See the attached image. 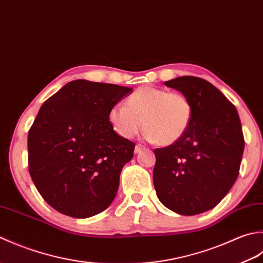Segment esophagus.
Listing matches in <instances>:
<instances>
[{
	"label": "esophagus",
	"instance_id": "obj_1",
	"mask_svg": "<svg viewBox=\"0 0 263 263\" xmlns=\"http://www.w3.org/2000/svg\"><path fill=\"white\" fill-rule=\"evenodd\" d=\"M145 148L143 145H139V144H137V145L135 146V153H139L141 151H143V149Z\"/></svg>",
	"mask_w": 263,
	"mask_h": 263
}]
</instances>
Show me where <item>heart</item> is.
Masks as SVG:
<instances>
[{
  "label": "heart",
  "instance_id": "b5f03b06",
  "mask_svg": "<svg viewBox=\"0 0 263 263\" xmlns=\"http://www.w3.org/2000/svg\"><path fill=\"white\" fill-rule=\"evenodd\" d=\"M193 118V105L187 96L153 86L137 88L125 101L109 111V121L117 134L133 138L141 130L144 138L171 145L185 135Z\"/></svg>",
  "mask_w": 263,
  "mask_h": 263
}]
</instances>
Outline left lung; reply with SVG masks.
<instances>
[{"mask_svg":"<svg viewBox=\"0 0 263 263\" xmlns=\"http://www.w3.org/2000/svg\"><path fill=\"white\" fill-rule=\"evenodd\" d=\"M193 105L190 128L178 142L155 148L153 183L160 202L176 213L211 210L236 181L244 136L236 108L206 80L183 76L164 82Z\"/></svg>","mask_w":263,"mask_h":263,"instance_id":"8db88e82","label":"left lung"}]
</instances>
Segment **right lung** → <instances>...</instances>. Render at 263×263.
<instances>
[{
  "instance_id": "right-lung-1",
  "label": "right lung",
  "mask_w": 263,
  "mask_h": 263,
  "mask_svg": "<svg viewBox=\"0 0 263 263\" xmlns=\"http://www.w3.org/2000/svg\"><path fill=\"white\" fill-rule=\"evenodd\" d=\"M132 92L77 79L41 106L28 133V168L37 191L57 211L88 218L115 200L135 144L114 130L109 111Z\"/></svg>"
}]
</instances>
